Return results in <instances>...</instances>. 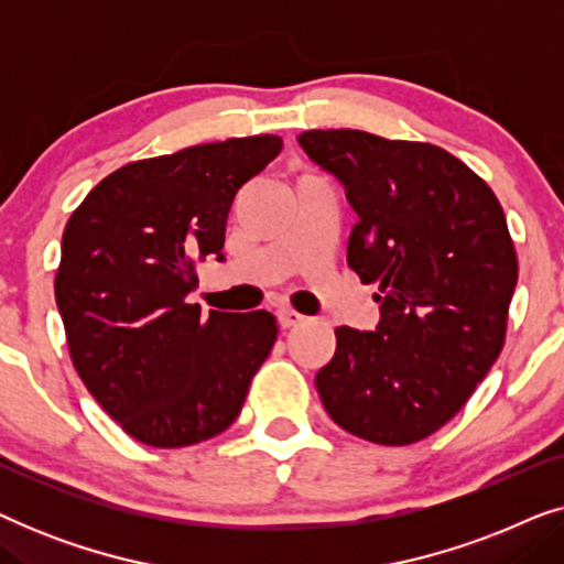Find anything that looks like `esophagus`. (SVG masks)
I'll use <instances>...</instances> for the list:
<instances>
[{
    "mask_svg": "<svg viewBox=\"0 0 564 564\" xmlns=\"http://www.w3.org/2000/svg\"><path fill=\"white\" fill-rule=\"evenodd\" d=\"M274 315H276V323H280V328L300 326V323L305 321V315H300L297 311H292V307H280V311H276Z\"/></svg>",
    "mask_w": 564,
    "mask_h": 564,
    "instance_id": "1",
    "label": "esophagus"
}]
</instances>
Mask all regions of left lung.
Here are the masks:
<instances>
[{
    "instance_id": "left-lung-1",
    "label": "left lung",
    "mask_w": 564,
    "mask_h": 564,
    "mask_svg": "<svg viewBox=\"0 0 564 564\" xmlns=\"http://www.w3.org/2000/svg\"><path fill=\"white\" fill-rule=\"evenodd\" d=\"M297 143L357 213L346 264L380 282L375 330L336 328L334 359L315 375L323 408L367 442H421L454 419L503 349L519 280L503 207L431 143L349 128L305 130Z\"/></svg>"
}]
</instances>
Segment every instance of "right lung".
Instances as JSON below:
<instances>
[{"mask_svg":"<svg viewBox=\"0 0 564 564\" xmlns=\"http://www.w3.org/2000/svg\"><path fill=\"white\" fill-rule=\"evenodd\" d=\"M282 138L192 145L118 169L66 223L56 305L82 382L141 444H199L238 419L274 315L192 305L195 264L223 261L234 197Z\"/></svg>","mask_w":564,"mask_h":564,"instance_id":"right-lung-1","label":"right lung"}]
</instances>
